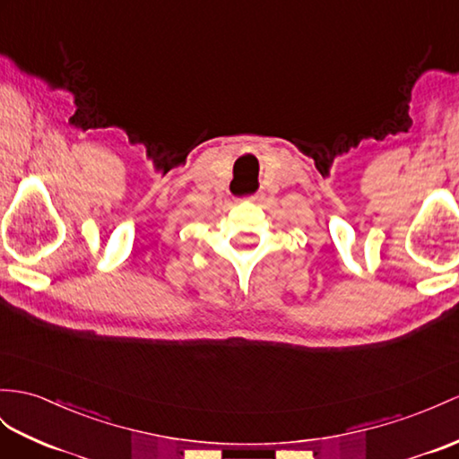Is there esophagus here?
<instances>
[{"label":"esophagus","mask_w":459,"mask_h":459,"mask_svg":"<svg viewBox=\"0 0 459 459\" xmlns=\"http://www.w3.org/2000/svg\"><path fill=\"white\" fill-rule=\"evenodd\" d=\"M247 200H251V203H259V200H263V195H259V193H256V195H251Z\"/></svg>","instance_id":"obj_1"}]
</instances>
